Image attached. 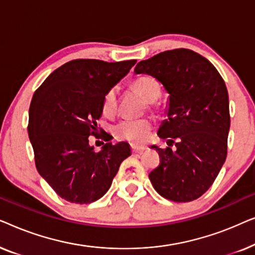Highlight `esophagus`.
Wrapping results in <instances>:
<instances>
[{
    "instance_id": "1",
    "label": "esophagus",
    "mask_w": 255,
    "mask_h": 255,
    "mask_svg": "<svg viewBox=\"0 0 255 255\" xmlns=\"http://www.w3.org/2000/svg\"><path fill=\"white\" fill-rule=\"evenodd\" d=\"M131 148H132V151L135 152V153L144 152V151H146V149H147V147H146V146H142V145H134V144L131 145Z\"/></svg>"
}]
</instances>
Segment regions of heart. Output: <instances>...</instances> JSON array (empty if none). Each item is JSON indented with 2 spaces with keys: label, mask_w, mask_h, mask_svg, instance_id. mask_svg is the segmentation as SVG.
Returning a JSON list of instances; mask_svg holds the SVG:
<instances>
[{
  "label": "heart",
  "mask_w": 255,
  "mask_h": 255,
  "mask_svg": "<svg viewBox=\"0 0 255 255\" xmlns=\"http://www.w3.org/2000/svg\"><path fill=\"white\" fill-rule=\"evenodd\" d=\"M133 88L144 97L148 106L152 107L153 103L160 97L161 88L154 79L149 76H141L133 81ZM117 107V89L110 88L103 96L102 100V114L104 116H111ZM152 128L151 121L141 118V120H123L114 125V134L116 138L131 142L144 141Z\"/></svg>",
  "instance_id": "heart-1"
}]
</instances>
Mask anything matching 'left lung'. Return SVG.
Masks as SVG:
<instances>
[{"mask_svg":"<svg viewBox=\"0 0 255 255\" xmlns=\"http://www.w3.org/2000/svg\"><path fill=\"white\" fill-rule=\"evenodd\" d=\"M134 72L152 75L169 94L168 120L158 131L169 147L152 146L160 163L149 180L167 200H196L214 183L228 154L231 121L224 80L208 59L188 48L161 52L138 62Z\"/></svg>","mask_w":255,"mask_h":255,"instance_id":"1","label":"left lung"}]
</instances>
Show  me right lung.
Returning a JSON list of instances; mask_svg holds the SVG:
<instances>
[{
  "label": "right lung",
  "mask_w": 255,
  "mask_h": 255,
  "mask_svg": "<svg viewBox=\"0 0 255 255\" xmlns=\"http://www.w3.org/2000/svg\"><path fill=\"white\" fill-rule=\"evenodd\" d=\"M135 62L76 59L51 73L33 94L27 132L37 170L71 203L88 204L102 197L131 154L128 142H107L95 152L89 135L110 140L97 128L103 96Z\"/></svg>",
  "instance_id": "1"
}]
</instances>
